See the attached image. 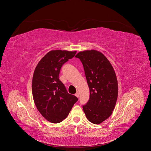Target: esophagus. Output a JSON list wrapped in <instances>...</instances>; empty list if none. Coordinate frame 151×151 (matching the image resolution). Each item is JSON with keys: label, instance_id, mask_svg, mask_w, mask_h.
Segmentation results:
<instances>
[{"label": "esophagus", "instance_id": "esophagus-1", "mask_svg": "<svg viewBox=\"0 0 151 151\" xmlns=\"http://www.w3.org/2000/svg\"><path fill=\"white\" fill-rule=\"evenodd\" d=\"M75 96H76V97L79 98V92H77V93L75 94Z\"/></svg>", "mask_w": 151, "mask_h": 151}]
</instances>
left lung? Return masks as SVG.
<instances>
[{
    "label": "left lung",
    "instance_id": "obj_1",
    "mask_svg": "<svg viewBox=\"0 0 151 151\" xmlns=\"http://www.w3.org/2000/svg\"><path fill=\"white\" fill-rule=\"evenodd\" d=\"M83 63L89 88V99L83 110L88 120L99 124L110 116L118 98L115 72L107 58L96 50H86L76 55Z\"/></svg>",
    "mask_w": 151,
    "mask_h": 151
}]
</instances>
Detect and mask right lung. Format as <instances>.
<instances>
[{
  "instance_id": "add662e5",
  "label": "right lung",
  "mask_w": 151,
  "mask_h": 151,
  "mask_svg": "<svg viewBox=\"0 0 151 151\" xmlns=\"http://www.w3.org/2000/svg\"><path fill=\"white\" fill-rule=\"evenodd\" d=\"M76 53V51L52 50L36 67L32 81L34 102L39 112L50 122H62L78 101L74 95L68 93L58 79L62 65Z\"/></svg>"
}]
</instances>
